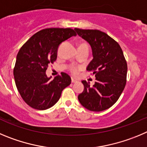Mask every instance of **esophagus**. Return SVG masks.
<instances>
[{
	"label": "esophagus",
	"instance_id": "obj_1",
	"mask_svg": "<svg viewBox=\"0 0 147 147\" xmlns=\"http://www.w3.org/2000/svg\"><path fill=\"white\" fill-rule=\"evenodd\" d=\"M71 82H72V83H76L77 80H75V79H74V78H72V79H71Z\"/></svg>",
	"mask_w": 147,
	"mask_h": 147
}]
</instances>
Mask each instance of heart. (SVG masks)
Listing matches in <instances>:
<instances>
[{"mask_svg":"<svg viewBox=\"0 0 147 147\" xmlns=\"http://www.w3.org/2000/svg\"><path fill=\"white\" fill-rule=\"evenodd\" d=\"M88 47V45H87V44L86 43V42H81L79 43L78 47ZM80 67H76V66H72V67L69 68V71H70V72L72 73V75H78V72L80 71Z\"/></svg>","mask_w":147,"mask_h":147,"instance_id":"heart-1","label":"heart"}]
</instances>
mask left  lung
Returning <instances> with one entry per match:
<instances>
[{
  "instance_id": "left-lung-1",
  "label": "left lung",
  "mask_w": 147,
  "mask_h": 147,
  "mask_svg": "<svg viewBox=\"0 0 147 147\" xmlns=\"http://www.w3.org/2000/svg\"><path fill=\"white\" fill-rule=\"evenodd\" d=\"M92 47L93 59L87 67L96 77L94 85L83 80L84 90L78 95L80 104L92 111L111 108L119 98L127 82V64L121 47L99 30L75 28Z\"/></svg>"
}]
</instances>
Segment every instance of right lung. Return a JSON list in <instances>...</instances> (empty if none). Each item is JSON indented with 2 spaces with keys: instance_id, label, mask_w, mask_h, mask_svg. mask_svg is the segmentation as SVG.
Wrapping results in <instances>:
<instances>
[{
  "instance_id": "obj_1",
  "label": "right lung",
  "mask_w": 147,
  "mask_h": 147,
  "mask_svg": "<svg viewBox=\"0 0 147 147\" xmlns=\"http://www.w3.org/2000/svg\"><path fill=\"white\" fill-rule=\"evenodd\" d=\"M73 29L51 28L42 29L31 36L20 49L14 68L16 86L22 100L36 110L50 108L59 101L71 78L61 72L53 79L46 70L57 59L59 45L72 36Z\"/></svg>"
}]
</instances>
